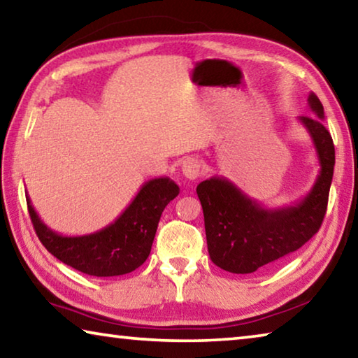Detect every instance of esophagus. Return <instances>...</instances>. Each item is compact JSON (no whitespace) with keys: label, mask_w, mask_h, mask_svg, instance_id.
I'll list each match as a JSON object with an SVG mask.
<instances>
[{"label":"esophagus","mask_w":358,"mask_h":358,"mask_svg":"<svg viewBox=\"0 0 358 358\" xmlns=\"http://www.w3.org/2000/svg\"><path fill=\"white\" fill-rule=\"evenodd\" d=\"M181 172H183L187 180H196L202 175L203 172V162L199 159V157H186L183 161V166H181Z\"/></svg>","instance_id":"esophagus-1"}]
</instances>
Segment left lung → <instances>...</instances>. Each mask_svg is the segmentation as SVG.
Listing matches in <instances>:
<instances>
[{"instance_id": "obj_1", "label": "left lung", "mask_w": 358, "mask_h": 358, "mask_svg": "<svg viewBox=\"0 0 358 358\" xmlns=\"http://www.w3.org/2000/svg\"><path fill=\"white\" fill-rule=\"evenodd\" d=\"M308 106L316 117H299L316 148L320 171L311 191L287 207L266 208L224 177L197 186L210 259L230 273L246 275L299 250L324 221L335 167V145L324 126V107L314 93Z\"/></svg>"}]
</instances>
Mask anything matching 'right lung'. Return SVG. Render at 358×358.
Returning a JSON list of instances; mask_svg holds the SVG:
<instances>
[{"instance_id": "right-lung-1", "label": "right lung", "mask_w": 358, "mask_h": 358, "mask_svg": "<svg viewBox=\"0 0 358 358\" xmlns=\"http://www.w3.org/2000/svg\"><path fill=\"white\" fill-rule=\"evenodd\" d=\"M178 192L171 178L150 180L112 224L78 237H64L47 227L28 196L27 203L36 234L48 252L85 275L106 278L131 273L147 260L162 211Z\"/></svg>"}]
</instances>
